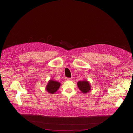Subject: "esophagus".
I'll list each match as a JSON object with an SVG mask.
<instances>
[{
    "mask_svg": "<svg viewBox=\"0 0 133 133\" xmlns=\"http://www.w3.org/2000/svg\"><path fill=\"white\" fill-rule=\"evenodd\" d=\"M70 80H71V79L70 78H68V77H65V81H69Z\"/></svg>",
    "mask_w": 133,
    "mask_h": 133,
    "instance_id": "34e87169",
    "label": "esophagus"
}]
</instances>
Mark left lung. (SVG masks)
<instances>
[{
    "mask_svg": "<svg viewBox=\"0 0 133 133\" xmlns=\"http://www.w3.org/2000/svg\"><path fill=\"white\" fill-rule=\"evenodd\" d=\"M77 85L79 89L84 94L87 93L91 91V85L87 80L79 81L77 82Z\"/></svg>",
    "mask_w": 133,
    "mask_h": 133,
    "instance_id": "8db88e82",
    "label": "left lung"
}]
</instances>
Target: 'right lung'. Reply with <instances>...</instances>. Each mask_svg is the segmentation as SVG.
<instances>
[{
	"instance_id": "obj_1",
	"label": "right lung",
	"mask_w": 133,
	"mask_h": 133,
	"mask_svg": "<svg viewBox=\"0 0 133 133\" xmlns=\"http://www.w3.org/2000/svg\"><path fill=\"white\" fill-rule=\"evenodd\" d=\"M60 85V83L52 79H50L47 84L45 89L46 91L50 94H54L59 89Z\"/></svg>"
}]
</instances>
